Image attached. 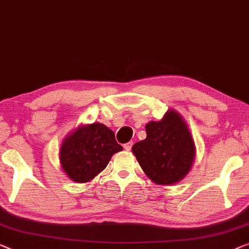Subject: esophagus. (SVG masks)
Instances as JSON below:
<instances>
[{
    "label": "esophagus",
    "instance_id": "obj_1",
    "mask_svg": "<svg viewBox=\"0 0 249 249\" xmlns=\"http://www.w3.org/2000/svg\"><path fill=\"white\" fill-rule=\"evenodd\" d=\"M132 145H133V142H127V143H124V148L127 150V151H129L131 149V147H132Z\"/></svg>",
    "mask_w": 249,
    "mask_h": 249
}]
</instances>
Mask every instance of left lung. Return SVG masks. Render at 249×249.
Instances as JSON below:
<instances>
[{"label": "left lung", "instance_id": "obj_1", "mask_svg": "<svg viewBox=\"0 0 249 249\" xmlns=\"http://www.w3.org/2000/svg\"><path fill=\"white\" fill-rule=\"evenodd\" d=\"M146 139L132 146V154L147 178L158 185L181 182L196 160V143L189 125L174 109L160 121L146 124Z\"/></svg>", "mask_w": 249, "mask_h": 249}]
</instances>
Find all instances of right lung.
<instances>
[{"mask_svg":"<svg viewBox=\"0 0 249 249\" xmlns=\"http://www.w3.org/2000/svg\"><path fill=\"white\" fill-rule=\"evenodd\" d=\"M122 149L114 132L106 124L100 122L81 124L63 139L59 150L60 167L71 181L88 183Z\"/></svg>","mask_w":249,"mask_h":249,"instance_id":"right-lung-1","label":"right lung"}]
</instances>
